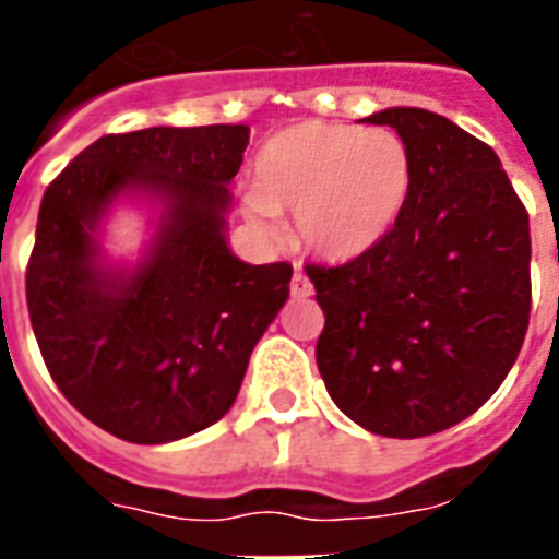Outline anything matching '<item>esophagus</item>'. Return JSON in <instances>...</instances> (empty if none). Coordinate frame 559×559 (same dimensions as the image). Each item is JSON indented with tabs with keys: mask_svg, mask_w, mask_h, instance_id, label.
<instances>
[{
	"mask_svg": "<svg viewBox=\"0 0 559 559\" xmlns=\"http://www.w3.org/2000/svg\"><path fill=\"white\" fill-rule=\"evenodd\" d=\"M289 293H293V298H310V296H313V284H310V278H307L305 272H301V266H296V272H293V281H289Z\"/></svg>",
	"mask_w": 559,
	"mask_h": 559,
	"instance_id": "1",
	"label": "esophagus"
}]
</instances>
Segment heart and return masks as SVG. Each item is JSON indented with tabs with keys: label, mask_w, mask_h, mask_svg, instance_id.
<instances>
[{
	"label": "heart",
	"mask_w": 559,
	"mask_h": 559,
	"mask_svg": "<svg viewBox=\"0 0 559 559\" xmlns=\"http://www.w3.org/2000/svg\"><path fill=\"white\" fill-rule=\"evenodd\" d=\"M412 191V153L391 127L305 121L263 144L249 209L293 214L296 235L324 261L371 252L400 219Z\"/></svg>",
	"instance_id": "1"
}]
</instances>
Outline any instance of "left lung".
I'll return each mask as SVG.
<instances>
[{
  "mask_svg": "<svg viewBox=\"0 0 559 559\" xmlns=\"http://www.w3.org/2000/svg\"><path fill=\"white\" fill-rule=\"evenodd\" d=\"M394 127L412 191L389 235L340 266L305 263L324 313L316 362L368 432L424 438L481 408L520 357L531 319L528 211L493 147L417 107Z\"/></svg>",
  "mask_w": 559,
  "mask_h": 559,
  "instance_id": "obj_1",
  "label": "left lung"
}]
</instances>
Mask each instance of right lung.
<instances>
[{"label": "right lung", "mask_w": 559, "mask_h": 559, "mask_svg": "<svg viewBox=\"0 0 559 559\" xmlns=\"http://www.w3.org/2000/svg\"><path fill=\"white\" fill-rule=\"evenodd\" d=\"M249 127H151L100 135L39 202L25 298L63 397L130 443H168L217 424L252 348L289 296L287 261H237L226 246L228 182ZM121 190L166 202L133 273L97 263L94 226Z\"/></svg>", "instance_id": "right-lung-1"}]
</instances>
